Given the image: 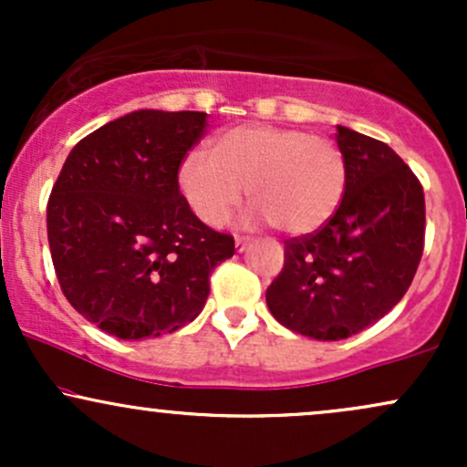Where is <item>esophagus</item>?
Returning a JSON list of instances; mask_svg holds the SVG:
<instances>
[{
	"mask_svg": "<svg viewBox=\"0 0 467 467\" xmlns=\"http://www.w3.org/2000/svg\"><path fill=\"white\" fill-rule=\"evenodd\" d=\"M250 244V237H237L234 239V248H237V252H244L245 248H248Z\"/></svg>",
	"mask_w": 467,
	"mask_h": 467,
	"instance_id": "esophagus-1",
	"label": "esophagus"
}]
</instances>
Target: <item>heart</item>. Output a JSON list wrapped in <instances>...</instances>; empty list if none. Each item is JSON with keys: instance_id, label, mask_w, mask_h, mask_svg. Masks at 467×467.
Instances as JSON below:
<instances>
[{"instance_id": "heart-1", "label": "heart", "mask_w": 467, "mask_h": 467, "mask_svg": "<svg viewBox=\"0 0 467 467\" xmlns=\"http://www.w3.org/2000/svg\"><path fill=\"white\" fill-rule=\"evenodd\" d=\"M178 186L200 222L222 226L248 186L250 217L289 234L318 230L347 189L345 155L334 140L272 125H241L213 142L211 155L191 151Z\"/></svg>"}]
</instances>
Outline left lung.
Wrapping results in <instances>:
<instances>
[{"label": "left lung", "instance_id": "8db88e82", "mask_svg": "<svg viewBox=\"0 0 467 467\" xmlns=\"http://www.w3.org/2000/svg\"><path fill=\"white\" fill-rule=\"evenodd\" d=\"M347 189L323 228L285 241L265 301L275 318L314 340H342L389 314L423 252L426 203L415 173L389 144L336 127Z\"/></svg>", "mask_w": 467, "mask_h": 467}]
</instances>
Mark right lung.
<instances>
[{"mask_svg": "<svg viewBox=\"0 0 467 467\" xmlns=\"http://www.w3.org/2000/svg\"><path fill=\"white\" fill-rule=\"evenodd\" d=\"M203 111L138 109L85 136L47 202V244L63 294L85 320L122 340L195 320L211 272L234 239L192 215L178 186L206 133Z\"/></svg>", "mask_w": 467, "mask_h": 467, "instance_id": "add662e5", "label": "right lung"}]
</instances>
